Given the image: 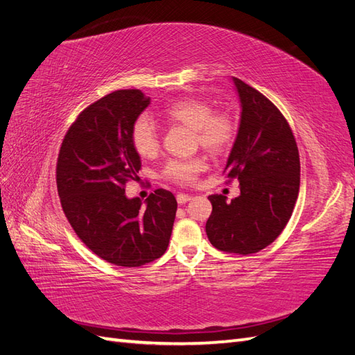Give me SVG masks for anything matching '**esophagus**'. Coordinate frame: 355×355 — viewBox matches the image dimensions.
<instances>
[{"label":"esophagus","instance_id":"34e87169","mask_svg":"<svg viewBox=\"0 0 355 355\" xmlns=\"http://www.w3.org/2000/svg\"><path fill=\"white\" fill-rule=\"evenodd\" d=\"M176 200H178L179 204H185V202H188L191 200V196H188V194H178Z\"/></svg>","mask_w":355,"mask_h":355}]
</instances>
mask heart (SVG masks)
I'll return each mask as SVG.
<instances>
[{
	"instance_id": "1",
	"label": "heart",
	"mask_w": 355,
	"mask_h": 355,
	"mask_svg": "<svg viewBox=\"0 0 355 355\" xmlns=\"http://www.w3.org/2000/svg\"><path fill=\"white\" fill-rule=\"evenodd\" d=\"M167 120L189 127L194 130L196 142L207 153L220 155L232 148L237 137V123L225 111H213L210 102L198 98H182L171 102L164 110ZM135 151L144 157H154L159 149V133L154 120L149 115H139L130 133ZM206 168V159L194 157L188 159L171 158L164 168L163 176L175 184L189 185Z\"/></svg>"
}]
</instances>
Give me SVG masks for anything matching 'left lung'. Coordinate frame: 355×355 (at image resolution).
I'll return each mask as SVG.
<instances>
[{
	"mask_svg": "<svg viewBox=\"0 0 355 355\" xmlns=\"http://www.w3.org/2000/svg\"><path fill=\"white\" fill-rule=\"evenodd\" d=\"M241 102V120L223 173L239 179L240 197L227 202L209 196L206 223L210 243L234 254L261 252L277 240L292 216L300 185L299 151L284 115L261 92L232 78Z\"/></svg>",
	"mask_w": 355,
	"mask_h": 355,
	"instance_id": "obj_1",
	"label": "left lung"
}]
</instances>
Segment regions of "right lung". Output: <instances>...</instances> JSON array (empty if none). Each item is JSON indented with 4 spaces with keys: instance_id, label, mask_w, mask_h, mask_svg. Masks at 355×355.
I'll use <instances>...</instances> for the list:
<instances>
[{
    "instance_id": "1",
    "label": "right lung",
    "mask_w": 355,
    "mask_h": 355,
    "mask_svg": "<svg viewBox=\"0 0 355 355\" xmlns=\"http://www.w3.org/2000/svg\"><path fill=\"white\" fill-rule=\"evenodd\" d=\"M151 99L137 89L116 90L83 110L68 128L56 164L63 213L78 239L103 261L142 266L164 254L178 202L158 188L146 204L125 197L141 158L132 125Z\"/></svg>"
}]
</instances>
